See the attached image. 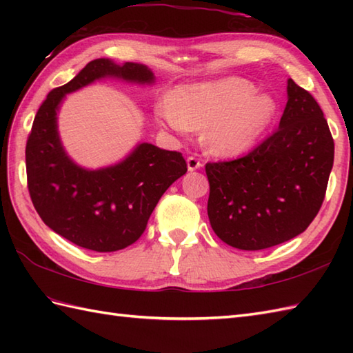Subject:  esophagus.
<instances>
[{"mask_svg":"<svg viewBox=\"0 0 353 353\" xmlns=\"http://www.w3.org/2000/svg\"><path fill=\"white\" fill-rule=\"evenodd\" d=\"M186 163H188V170L190 171H196L201 167V161L199 159L197 156H190L188 159H186Z\"/></svg>","mask_w":353,"mask_h":353,"instance_id":"1","label":"esophagus"}]
</instances>
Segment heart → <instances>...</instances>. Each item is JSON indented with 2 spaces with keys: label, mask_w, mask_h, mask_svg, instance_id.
I'll list each match as a JSON object with an SVG mask.
<instances>
[{
  "label": "heart",
  "mask_w": 353,
  "mask_h": 353,
  "mask_svg": "<svg viewBox=\"0 0 353 353\" xmlns=\"http://www.w3.org/2000/svg\"><path fill=\"white\" fill-rule=\"evenodd\" d=\"M254 92L250 81L238 77L179 86L171 100L157 103L156 117L181 134L206 129L211 152L238 154L254 144L276 110L272 97Z\"/></svg>",
  "instance_id": "heart-1"
}]
</instances>
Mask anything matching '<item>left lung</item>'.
I'll list each match as a JSON object with an SVG mask.
<instances>
[{"instance_id":"left-lung-1","label":"left lung","mask_w":353,"mask_h":353,"mask_svg":"<svg viewBox=\"0 0 353 353\" xmlns=\"http://www.w3.org/2000/svg\"><path fill=\"white\" fill-rule=\"evenodd\" d=\"M279 129L234 161L206 163L208 216L221 241L262 250L302 234L319 214L334 139L316 99L294 83Z\"/></svg>"}]
</instances>
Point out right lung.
Listing matches in <instances>:
<instances>
[{"label":"right lung","instance_id":"1","mask_svg":"<svg viewBox=\"0 0 353 353\" xmlns=\"http://www.w3.org/2000/svg\"><path fill=\"white\" fill-rule=\"evenodd\" d=\"M153 83L147 66L109 59L89 62L76 77L47 95L26 145L27 186L42 221L76 245L117 252L138 241L162 194L186 172L179 152L139 144L121 163L89 171L77 167L57 134V108L65 94L101 77Z\"/></svg>","mask_w":353,"mask_h":353}]
</instances>
